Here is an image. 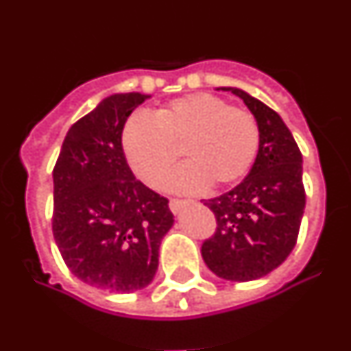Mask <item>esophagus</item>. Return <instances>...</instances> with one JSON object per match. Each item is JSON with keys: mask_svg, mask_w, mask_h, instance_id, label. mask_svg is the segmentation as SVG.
<instances>
[{"mask_svg": "<svg viewBox=\"0 0 351 351\" xmlns=\"http://www.w3.org/2000/svg\"><path fill=\"white\" fill-rule=\"evenodd\" d=\"M188 204H191V200H182V198H172L169 202V207L170 210H172L173 214H178L179 210L182 209L184 206H188Z\"/></svg>", "mask_w": 351, "mask_h": 351, "instance_id": "obj_1", "label": "esophagus"}]
</instances>
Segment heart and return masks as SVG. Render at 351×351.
<instances>
[{
  "instance_id": "heart-1",
  "label": "heart",
  "mask_w": 351,
  "mask_h": 351,
  "mask_svg": "<svg viewBox=\"0 0 351 351\" xmlns=\"http://www.w3.org/2000/svg\"><path fill=\"white\" fill-rule=\"evenodd\" d=\"M121 147L132 172L154 190L165 184L182 149L190 163L173 173L170 188L198 191L209 182L232 184L250 172L260 149V126L250 110L197 93L170 101L154 116L133 114L121 132Z\"/></svg>"
}]
</instances>
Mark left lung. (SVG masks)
Instances as JSON below:
<instances>
[{
    "mask_svg": "<svg viewBox=\"0 0 351 351\" xmlns=\"http://www.w3.org/2000/svg\"><path fill=\"white\" fill-rule=\"evenodd\" d=\"M260 126V149L247 178L234 190L206 200L216 232L202 244V258L216 276L253 281L280 267L297 243L306 191L302 154L280 114L237 88Z\"/></svg>",
    "mask_w": 351,
    "mask_h": 351,
    "instance_id": "obj_1",
    "label": "left lung"
}]
</instances>
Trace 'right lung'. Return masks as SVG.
<instances>
[{"label":"right lung","mask_w":351,"mask_h":351,"mask_svg":"<svg viewBox=\"0 0 351 351\" xmlns=\"http://www.w3.org/2000/svg\"><path fill=\"white\" fill-rule=\"evenodd\" d=\"M147 98L101 100L68 130L52 170V234L66 267L82 283L119 293L153 281L173 225L169 200L135 179L121 147L126 119Z\"/></svg>","instance_id":"add662e5"}]
</instances>
